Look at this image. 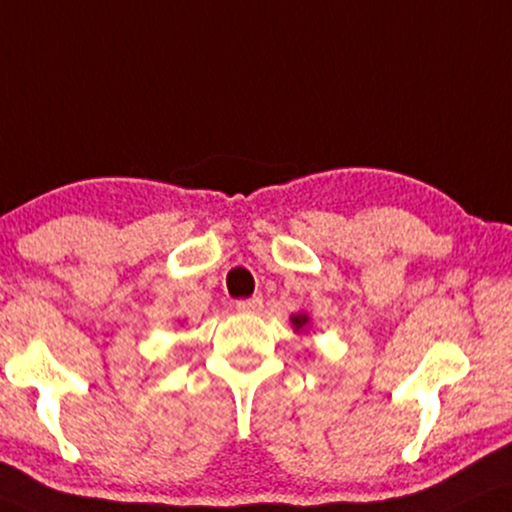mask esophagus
Listing matches in <instances>:
<instances>
[{"instance_id":"1","label":"esophagus","mask_w":512,"mask_h":512,"mask_svg":"<svg viewBox=\"0 0 512 512\" xmlns=\"http://www.w3.org/2000/svg\"><path fill=\"white\" fill-rule=\"evenodd\" d=\"M263 308V301L258 299H246V301H237V311L239 313H258Z\"/></svg>"}]
</instances>
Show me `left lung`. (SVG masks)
Returning a JSON list of instances; mask_svg holds the SVG:
<instances>
[{
  "mask_svg": "<svg viewBox=\"0 0 512 512\" xmlns=\"http://www.w3.org/2000/svg\"><path fill=\"white\" fill-rule=\"evenodd\" d=\"M289 323H292L296 334H304V332H308V327H311V315H308L306 311H299L289 318Z\"/></svg>",
  "mask_w": 512,
  "mask_h": 512,
  "instance_id": "left-lung-1",
  "label": "left lung"
}]
</instances>
